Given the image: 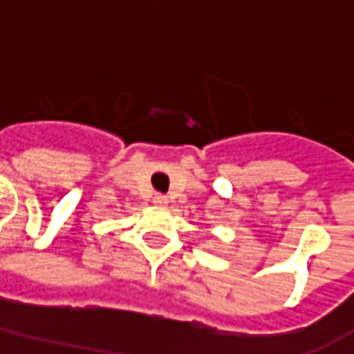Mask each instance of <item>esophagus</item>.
I'll return each instance as SVG.
<instances>
[{"instance_id": "34e87169", "label": "esophagus", "mask_w": 354, "mask_h": 354, "mask_svg": "<svg viewBox=\"0 0 354 354\" xmlns=\"http://www.w3.org/2000/svg\"><path fill=\"white\" fill-rule=\"evenodd\" d=\"M153 203H155V205H159V207H165V205L169 203V199H167V197H165L162 193H155Z\"/></svg>"}]
</instances>
